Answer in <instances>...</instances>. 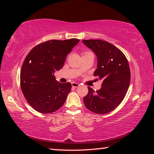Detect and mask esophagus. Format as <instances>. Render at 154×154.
Returning <instances> with one entry per match:
<instances>
[{"mask_svg": "<svg viewBox=\"0 0 154 154\" xmlns=\"http://www.w3.org/2000/svg\"><path fill=\"white\" fill-rule=\"evenodd\" d=\"M71 85H72V87H73V88H77V87L79 86V83H75V82H72V83H71Z\"/></svg>", "mask_w": 154, "mask_h": 154, "instance_id": "obj_1", "label": "esophagus"}]
</instances>
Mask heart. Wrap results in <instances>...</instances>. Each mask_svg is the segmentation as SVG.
<instances>
[{
    "label": "heart",
    "mask_w": 154,
    "mask_h": 154,
    "mask_svg": "<svg viewBox=\"0 0 154 154\" xmlns=\"http://www.w3.org/2000/svg\"><path fill=\"white\" fill-rule=\"evenodd\" d=\"M92 54V53H91V52H90V51H87V52H85L83 55H85V54ZM80 70H81V69H80Z\"/></svg>",
    "instance_id": "heart-1"
}]
</instances>
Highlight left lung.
Masks as SVG:
<instances>
[{"label": "left lung", "instance_id": "8db88e82", "mask_svg": "<svg viewBox=\"0 0 154 154\" xmlns=\"http://www.w3.org/2000/svg\"><path fill=\"white\" fill-rule=\"evenodd\" d=\"M97 57V69L94 75L103 79L99 90L88 87L83 98L85 107L96 114H105L114 110L124 100L129 88L130 71L128 62L121 50L105 41L83 40Z\"/></svg>", "mask_w": 154, "mask_h": 154}]
</instances>
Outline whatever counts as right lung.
<instances>
[{"mask_svg": "<svg viewBox=\"0 0 154 154\" xmlns=\"http://www.w3.org/2000/svg\"><path fill=\"white\" fill-rule=\"evenodd\" d=\"M77 38L50 40L31 49L23 62L20 85L26 100L36 111L51 113L61 107L71 92L69 82H57L54 72L64 66Z\"/></svg>", "mask_w": 154, "mask_h": 154, "instance_id": "add662e5", "label": "right lung"}]
</instances>
